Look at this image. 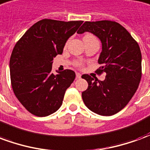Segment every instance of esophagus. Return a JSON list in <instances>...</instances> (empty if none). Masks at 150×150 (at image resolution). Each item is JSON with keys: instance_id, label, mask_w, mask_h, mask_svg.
Here are the masks:
<instances>
[{"instance_id": "esophagus-1", "label": "esophagus", "mask_w": 150, "mask_h": 150, "mask_svg": "<svg viewBox=\"0 0 150 150\" xmlns=\"http://www.w3.org/2000/svg\"><path fill=\"white\" fill-rule=\"evenodd\" d=\"M81 74L80 73H79V72H76V78L77 79H79L81 78Z\"/></svg>"}]
</instances>
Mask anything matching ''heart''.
<instances>
[{
    "label": "heart",
    "instance_id": "obj_1",
    "mask_svg": "<svg viewBox=\"0 0 150 150\" xmlns=\"http://www.w3.org/2000/svg\"><path fill=\"white\" fill-rule=\"evenodd\" d=\"M87 36H93V35H91V34H88V35H86L84 37H87ZM76 67H82V62H75V64Z\"/></svg>",
    "mask_w": 150,
    "mask_h": 150
}]
</instances>
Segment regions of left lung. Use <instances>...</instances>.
Returning <instances> with one entry per match:
<instances>
[{"instance_id":"8db88e82","label":"left lung","mask_w":150,"mask_h":150,"mask_svg":"<svg viewBox=\"0 0 150 150\" xmlns=\"http://www.w3.org/2000/svg\"><path fill=\"white\" fill-rule=\"evenodd\" d=\"M91 32L100 39L102 52L96 72L105 73L104 81L83 75L88 89L82 92L85 105L101 116L116 114L128 104L142 79V53L137 42L125 27L116 21H85L78 34Z\"/></svg>"}]
</instances>
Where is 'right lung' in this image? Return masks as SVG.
Masks as SVG:
<instances>
[{"label":"right lung","instance_id":"right-lung-1","mask_svg":"<svg viewBox=\"0 0 150 150\" xmlns=\"http://www.w3.org/2000/svg\"><path fill=\"white\" fill-rule=\"evenodd\" d=\"M83 22L43 19L16 43L9 61L12 88L20 103L34 116H49L61 107L75 73L64 70L54 75L53 59L62 54L67 39Z\"/></svg>","mask_w":150,"mask_h":150}]
</instances>
